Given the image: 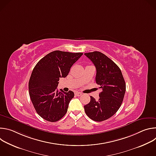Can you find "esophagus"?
Segmentation results:
<instances>
[{"label": "esophagus", "instance_id": "34e87169", "mask_svg": "<svg viewBox=\"0 0 156 156\" xmlns=\"http://www.w3.org/2000/svg\"><path fill=\"white\" fill-rule=\"evenodd\" d=\"M75 95L76 96H81L82 95V93H80V92H75Z\"/></svg>", "mask_w": 156, "mask_h": 156}]
</instances>
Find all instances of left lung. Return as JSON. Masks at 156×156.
Wrapping results in <instances>:
<instances>
[{"label": "left lung", "mask_w": 156, "mask_h": 156, "mask_svg": "<svg viewBox=\"0 0 156 156\" xmlns=\"http://www.w3.org/2000/svg\"><path fill=\"white\" fill-rule=\"evenodd\" d=\"M84 55L95 65L96 81L102 90L98 101L91 96L90 103L84 106L85 112L94 121H104L120 107L126 91L125 81L117 65L104 54L94 51Z\"/></svg>", "instance_id": "obj_1"}]
</instances>
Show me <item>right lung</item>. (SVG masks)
Returning a JSON list of instances; mask_svg holds the SVG:
<instances>
[{
  "label": "right lung",
  "mask_w": 156,
  "mask_h": 156,
  "mask_svg": "<svg viewBox=\"0 0 156 156\" xmlns=\"http://www.w3.org/2000/svg\"><path fill=\"white\" fill-rule=\"evenodd\" d=\"M83 54L55 51L34 66L29 81V94L36 112L44 120L57 122L67 112L74 93L58 91V81L68 75L72 66Z\"/></svg>",
  "instance_id": "right-lung-1"
}]
</instances>
